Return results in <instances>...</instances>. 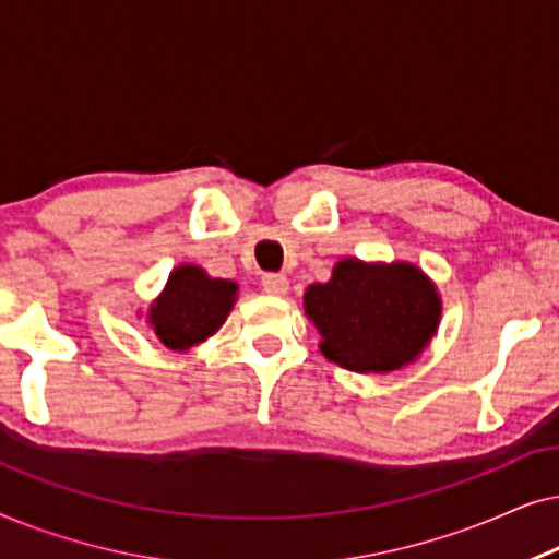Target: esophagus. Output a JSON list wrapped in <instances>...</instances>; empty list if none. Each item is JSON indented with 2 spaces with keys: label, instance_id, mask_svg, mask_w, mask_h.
Returning <instances> with one entry per match:
<instances>
[{
  "label": "esophagus",
  "instance_id": "1",
  "mask_svg": "<svg viewBox=\"0 0 559 559\" xmlns=\"http://www.w3.org/2000/svg\"><path fill=\"white\" fill-rule=\"evenodd\" d=\"M287 287H289V282H287L285 274L270 272V274H264V277H262V289H264V293H270V295H285Z\"/></svg>",
  "mask_w": 559,
  "mask_h": 559
}]
</instances>
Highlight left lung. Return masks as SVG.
<instances>
[{"label":"left lung","instance_id":"obj_1","mask_svg":"<svg viewBox=\"0 0 559 559\" xmlns=\"http://www.w3.org/2000/svg\"><path fill=\"white\" fill-rule=\"evenodd\" d=\"M305 312L323 335L320 350L343 369L394 371L415 361L440 320L432 282L412 264L343 259L325 285H310Z\"/></svg>","mask_w":559,"mask_h":559}]
</instances>
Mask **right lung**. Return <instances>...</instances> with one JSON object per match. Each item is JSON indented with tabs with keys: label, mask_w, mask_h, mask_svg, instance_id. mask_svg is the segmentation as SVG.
I'll use <instances>...</instances> for the list:
<instances>
[{
	"label": "right lung",
	"mask_w": 559,
	"mask_h": 559,
	"mask_svg": "<svg viewBox=\"0 0 559 559\" xmlns=\"http://www.w3.org/2000/svg\"><path fill=\"white\" fill-rule=\"evenodd\" d=\"M236 285L213 280L193 264L178 266L167 280L159 300L152 305L157 338L173 350H188L224 325L236 300Z\"/></svg>",
	"instance_id": "add662e5"
}]
</instances>
